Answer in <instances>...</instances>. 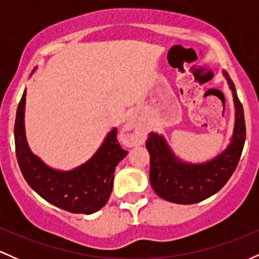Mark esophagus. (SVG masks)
I'll list each match as a JSON object with an SVG mask.
<instances>
[{"mask_svg": "<svg viewBox=\"0 0 259 259\" xmlns=\"http://www.w3.org/2000/svg\"><path fill=\"white\" fill-rule=\"evenodd\" d=\"M121 140L129 147L142 145V141H144L142 140V134L140 132V127L138 123H136L134 114H130L126 118L125 124L123 126V132H121Z\"/></svg>", "mask_w": 259, "mask_h": 259, "instance_id": "esophagus-1", "label": "esophagus"}]
</instances>
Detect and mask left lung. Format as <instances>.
<instances>
[{"instance_id": "obj_1", "label": "left lung", "mask_w": 259, "mask_h": 259, "mask_svg": "<svg viewBox=\"0 0 259 259\" xmlns=\"http://www.w3.org/2000/svg\"><path fill=\"white\" fill-rule=\"evenodd\" d=\"M234 99L235 124L228 147L204 163H187L175 156L163 135L150 133L146 148L150 153V183L163 200L192 204L217 194L230 179L241 157L246 140L243 108L233 80L223 70Z\"/></svg>"}]
</instances>
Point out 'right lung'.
<instances>
[{"instance_id": "obj_1", "label": "right lung", "mask_w": 259, "mask_h": 259, "mask_svg": "<svg viewBox=\"0 0 259 259\" xmlns=\"http://www.w3.org/2000/svg\"><path fill=\"white\" fill-rule=\"evenodd\" d=\"M25 97L26 90L18 105L14 141L18 164L26 183L44 200L61 209L81 214L97 212L111 196L115 167L127 154L117 140V127L107 134L88 162L72 170H58L49 167L29 147L24 123Z\"/></svg>"}]
</instances>
